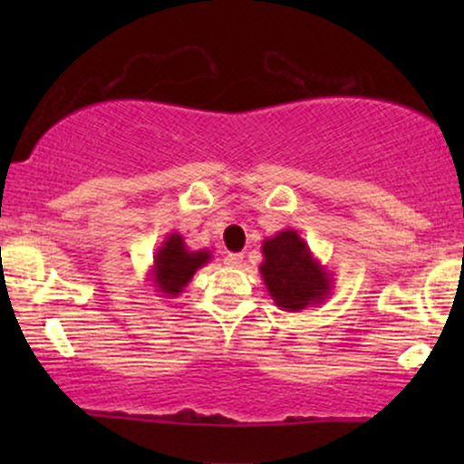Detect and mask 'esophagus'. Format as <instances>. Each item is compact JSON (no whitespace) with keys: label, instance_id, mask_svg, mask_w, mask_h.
Masks as SVG:
<instances>
[{"label":"esophagus","instance_id":"esophagus-1","mask_svg":"<svg viewBox=\"0 0 464 464\" xmlns=\"http://www.w3.org/2000/svg\"><path fill=\"white\" fill-rule=\"evenodd\" d=\"M244 262V255L242 253H228L225 257V264L227 266H239Z\"/></svg>","mask_w":464,"mask_h":464}]
</instances>
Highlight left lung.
Returning <instances> with one entry per match:
<instances>
[{"label":"left lung","instance_id":"obj_1","mask_svg":"<svg viewBox=\"0 0 464 464\" xmlns=\"http://www.w3.org/2000/svg\"><path fill=\"white\" fill-rule=\"evenodd\" d=\"M264 262L259 273L275 305L284 312L316 307L332 295L334 276L312 255L295 228H284L262 244Z\"/></svg>","mask_w":464,"mask_h":464}]
</instances>
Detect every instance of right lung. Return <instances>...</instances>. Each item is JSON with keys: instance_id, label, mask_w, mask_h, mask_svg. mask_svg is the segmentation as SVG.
Returning <instances> with one entry per match:
<instances>
[{"instance_id": "obj_1", "label": "right lung", "mask_w": 464, "mask_h": 464, "mask_svg": "<svg viewBox=\"0 0 464 464\" xmlns=\"http://www.w3.org/2000/svg\"><path fill=\"white\" fill-rule=\"evenodd\" d=\"M209 259L211 250H189L180 233H168L161 246L154 253V264L150 268V281L154 284L152 287L157 292H161L159 296L174 299V296H179L188 287L191 276L196 275V270L209 264Z\"/></svg>"}]
</instances>
